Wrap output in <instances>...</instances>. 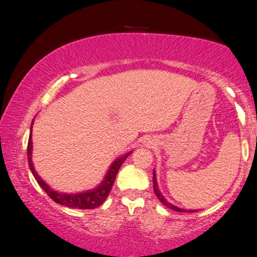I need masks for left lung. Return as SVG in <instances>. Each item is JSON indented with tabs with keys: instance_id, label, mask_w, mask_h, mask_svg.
Masks as SVG:
<instances>
[{
	"instance_id": "left-lung-1",
	"label": "left lung",
	"mask_w": 257,
	"mask_h": 257,
	"mask_svg": "<svg viewBox=\"0 0 257 257\" xmlns=\"http://www.w3.org/2000/svg\"><path fill=\"white\" fill-rule=\"evenodd\" d=\"M153 188H154V193H156V195L158 196V199H159L160 201L163 202L165 206L168 207V208H171V209H173V210H177V212H191V213H193V212H196V210H187V209L179 208V207L174 206V205H172L171 202H168L167 200L164 198V195L161 194L160 189L158 188V182H157V177H156V171H153Z\"/></svg>"
}]
</instances>
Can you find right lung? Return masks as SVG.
<instances>
[{
	"instance_id": "1",
	"label": "right lung",
	"mask_w": 257,
	"mask_h": 257,
	"mask_svg": "<svg viewBox=\"0 0 257 257\" xmlns=\"http://www.w3.org/2000/svg\"><path fill=\"white\" fill-rule=\"evenodd\" d=\"M33 124L34 122H31V131L29 136V142H28L27 153H28V164H29L30 171L35 177V179H36L38 185L43 188V191L47 193V194L50 196L55 202L61 203L63 206L71 207V208H78V209H93V208H97L98 206H100L101 203L106 200L108 193L111 192V188L114 184L115 175H117L119 168H120L126 158L132 153V151L131 152L126 153L125 156L119 157L118 159H115L113 163H112L110 168H108L106 175H105L104 180L101 181L96 188L90 189V191H86V192L76 193V194L59 193L57 191H54L51 187H49V186L43 181V179L37 174V172L35 171L34 168L33 160H31V154H33V140H31V136H33L31 135V132H33Z\"/></svg>"
}]
</instances>
